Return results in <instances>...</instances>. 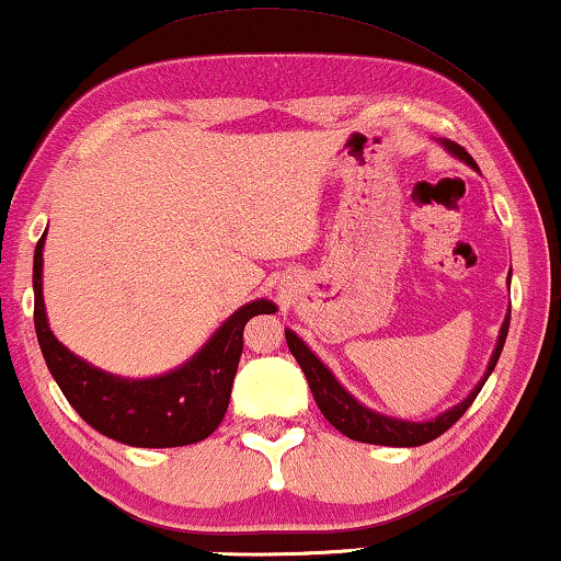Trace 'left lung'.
Segmentation results:
<instances>
[{
  "mask_svg": "<svg viewBox=\"0 0 561 561\" xmlns=\"http://www.w3.org/2000/svg\"><path fill=\"white\" fill-rule=\"evenodd\" d=\"M445 147L453 154L460 157L462 162H468L476 168V160H472V157L465 152L460 145H455V141H445ZM508 322H511V312L506 314V320H503L499 345H495L491 363H488L483 381H480L476 389L470 391L468 399L460 401V404L453 409H447L445 414H439L437 420H432V422H404V420H391V416L370 412V409L358 404V401L335 381V376L330 374L325 366H322V360L314 356V353L307 348V345L299 341L291 330H284V335H287V345H289L291 356L297 358L299 368L305 370L307 383H310V391H312L314 401H318L322 416H325V420L333 424L337 432H343V435L351 439L368 442V445L420 447V445H427V442H432V439H437L442 432H447L465 412H468V407L476 401L480 389H483V383L488 381V376L493 374L495 363H499V358H501L503 343H506V335H508Z\"/></svg>",
  "mask_w": 561,
  "mask_h": 561,
  "instance_id": "8db88e82",
  "label": "left lung"
}]
</instances>
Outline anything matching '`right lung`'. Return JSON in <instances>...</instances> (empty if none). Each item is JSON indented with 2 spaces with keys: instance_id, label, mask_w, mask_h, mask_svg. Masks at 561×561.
<instances>
[{
  "instance_id": "obj_1",
  "label": "right lung",
  "mask_w": 561,
  "mask_h": 561,
  "mask_svg": "<svg viewBox=\"0 0 561 561\" xmlns=\"http://www.w3.org/2000/svg\"><path fill=\"white\" fill-rule=\"evenodd\" d=\"M43 243L45 233L35 247L33 264L37 343L62 397L81 420L101 435L131 447H183L213 435L231 399L243 351V328L254 314L277 312V307L266 299L243 305L183 368L147 381H129L76 358L47 328Z\"/></svg>"
}]
</instances>
